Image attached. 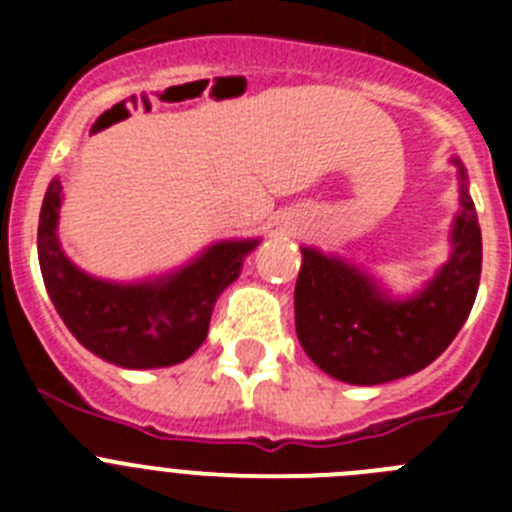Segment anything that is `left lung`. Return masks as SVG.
<instances>
[{
	"label": "left lung",
	"mask_w": 512,
	"mask_h": 512,
	"mask_svg": "<svg viewBox=\"0 0 512 512\" xmlns=\"http://www.w3.org/2000/svg\"><path fill=\"white\" fill-rule=\"evenodd\" d=\"M459 215L449 261L418 295L392 300L359 266L302 248L295 325L305 354L348 384H384L420 372L467 323L482 274V233L459 158Z\"/></svg>",
	"instance_id": "left-lung-1"
}]
</instances>
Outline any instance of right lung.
I'll return each instance as SVG.
<instances>
[{
	"instance_id": "add662e5",
	"label": "right lung",
	"mask_w": 512,
	"mask_h": 512,
	"mask_svg": "<svg viewBox=\"0 0 512 512\" xmlns=\"http://www.w3.org/2000/svg\"><path fill=\"white\" fill-rule=\"evenodd\" d=\"M61 179L48 184L38 223L43 282L76 341L125 369H158L189 359L205 343L212 307L241 274L259 238L212 243L202 256L166 277L107 282L71 264L58 243Z\"/></svg>"
}]
</instances>
